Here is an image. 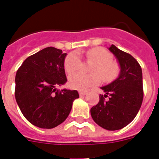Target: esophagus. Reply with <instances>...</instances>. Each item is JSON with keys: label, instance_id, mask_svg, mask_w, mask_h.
Returning <instances> with one entry per match:
<instances>
[{"label": "esophagus", "instance_id": "34e87169", "mask_svg": "<svg viewBox=\"0 0 159 159\" xmlns=\"http://www.w3.org/2000/svg\"><path fill=\"white\" fill-rule=\"evenodd\" d=\"M87 93H88V92H87V91H79V94H80V96L85 95Z\"/></svg>", "mask_w": 159, "mask_h": 159}]
</instances>
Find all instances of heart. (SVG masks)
<instances>
[{"mask_svg": "<svg viewBox=\"0 0 159 159\" xmlns=\"http://www.w3.org/2000/svg\"><path fill=\"white\" fill-rule=\"evenodd\" d=\"M86 58L95 63L91 73L93 75H86L77 73L69 79V85L73 89L85 91L89 88L99 85L101 78L105 82H111L117 78L120 73L119 64L113 61V55L103 48L97 47L89 49L86 52ZM82 61L76 52H70L64 62V70L69 75L78 71Z\"/></svg>", "mask_w": 159, "mask_h": 159, "instance_id": "1", "label": "heart"}]
</instances>
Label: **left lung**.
Instances as JSON below:
<instances>
[{
	"mask_svg": "<svg viewBox=\"0 0 159 159\" xmlns=\"http://www.w3.org/2000/svg\"><path fill=\"white\" fill-rule=\"evenodd\" d=\"M109 50L117 58L121 71L119 78L102 87L106 92L91 108L94 121L108 130L122 129L137 116L143 99V72L140 64L129 53L112 44ZM107 97L108 99L106 100Z\"/></svg>",
	"mask_w": 159,
	"mask_h": 159,
	"instance_id": "obj_1",
	"label": "left lung"
}]
</instances>
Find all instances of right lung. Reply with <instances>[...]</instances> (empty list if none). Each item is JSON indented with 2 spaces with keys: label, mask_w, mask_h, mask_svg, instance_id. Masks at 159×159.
I'll return each mask as SVG.
<instances>
[{
  "label": "right lung",
  "mask_w": 159,
  "mask_h": 159,
  "mask_svg": "<svg viewBox=\"0 0 159 159\" xmlns=\"http://www.w3.org/2000/svg\"><path fill=\"white\" fill-rule=\"evenodd\" d=\"M66 55L60 49L45 48L28 57L16 71V102L25 119L36 127H57L67 119L73 101L79 98L75 90L56 88L67 82Z\"/></svg>",
  "instance_id": "right-lung-1"
}]
</instances>
